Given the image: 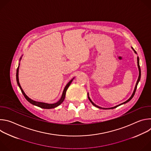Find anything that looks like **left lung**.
I'll list each match as a JSON object with an SVG mask.
<instances>
[{
  "label": "left lung",
  "mask_w": 151,
  "mask_h": 151,
  "mask_svg": "<svg viewBox=\"0 0 151 151\" xmlns=\"http://www.w3.org/2000/svg\"><path fill=\"white\" fill-rule=\"evenodd\" d=\"M132 49L133 50V51H134V52L136 53V54H137V52H136V51L133 49V47H132ZM137 66H138V68H139V77H138V79H137V82H136V86H135V88H134V91H133V94H132V96L129 98L127 101H125V102H124V103H121V104H118V105H117V106H114V107H110V108H103V107H100V106H97V105H96V104H95L92 101H91V100L90 99V97H89V96H88V99H89V100L91 101V103L93 104V106H96V107H98V108H99V109H114V108H116V107H117L118 106H120V105H121V104H125V103H127V102H128L130 100H132V99L133 97V96H134V94H135V92H136V89H137V85H138V83H139V82L140 81V77H141V70H140V65H139V57H137Z\"/></svg>",
  "instance_id": "obj_1"
}]
</instances>
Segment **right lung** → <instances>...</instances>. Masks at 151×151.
<instances>
[{
    "label": "right lung",
    "mask_w": 151,
    "mask_h": 151,
    "mask_svg": "<svg viewBox=\"0 0 151 151\" xmlns=\"http://www.w3.org/2000/svg\"><path fill=\"white\" fill-rule=\"evenodd\" d=\"M21 57L20 58V60H21ZM20 60H19V61H20ZM18 70H19V66H18V68H17V73H16L17 82L18 85L19 86V88H20L21 92H22L23 94L24 95V97H25L26 99L29 103H30L31 104H33V105H35V106H38V107H40V108H43V109H52V108H55V107L58 106L60 104H61V103L63 102L64 99H65L66 93V91H67L68 88H69V87L70 86V83H72L73 79H74V78H73L72 79H71V80L68 83V84L66 85V87H64V90H63V94H62V96H61L60 99L57 102H56V103H55L49 104V103H47L39 102V101H36L33 100H32L31 99H30V98L25 94V93H24V91L23 90L22 88H21V85H20V84H19V79H18Z\"/></svg>",
    "instance_id": "right-lung-1"
}]
</instances>
